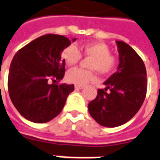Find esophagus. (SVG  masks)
<instances>
[{
	"instance_id": "obj_1",
	"label": "esophagus",
	"mask_w": 160,
	"mask_h": 160,
	"mask_svg": "<svg viewBox=\"0 0 160 160\" xmlns=\"http://www.w3.org/2000/svg\"><path fill=\"white\" fill-rule=\"evenodd\" d=\"M74 88L76 90H81L84 88V86H78V85H76V86H74Z\"/></svg>"
}]
</instances>
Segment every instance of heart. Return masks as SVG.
<instances>
[{"label":"heart","mask_w":160,"mask_h":160,"mask_svg":"<svg viewBox=\"0 0 160 160\" xmlns=\"http://www.w3.org/2000/svg\"><path fill=\"white\" fill-rule=\"evenodd\" d=\"M84 55L92 58L90 68L97 70L101 74H108L115 68L116 58L110 54V48L103 42H91L80 47ZM62 58L68 65L76 64L81 59V53L74 45H70L62 52ZM68 82L83 86L90 81L97 79L96 74L92 71L86 70L80 68H72L66 74Z\"/></svg>","instance_id":"b5f03b06"}]
</instances>
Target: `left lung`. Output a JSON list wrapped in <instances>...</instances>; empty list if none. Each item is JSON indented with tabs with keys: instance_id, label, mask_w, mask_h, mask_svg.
I'll return each mask as SVG.
<instances>
[{
	"instance_id": "1",
	"label": "left lung",
	"mask_w": 160,
	"mask_h": 160,
	"mask_svg": "<svg viewBox=\"0 0 160 160\" xmlns=\"http://www.w3.org/2000/svg\"><path fill=\"white\" fill-rule=\"evenodd\" d=\"M116 43L119 60L117 71L104 82L105 89H98L97 98L88 104L91 116L105 127L128 122L142 107L148 86L142 59L128 44Z\"/></svg>"
}]
</instances>
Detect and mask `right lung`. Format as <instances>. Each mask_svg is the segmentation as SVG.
Returning <instances> with one entry per match:
<instances>
[{
    "instance_id": "right-lung-1",
    "label": "right lung",
    "mask_w": 160,
    "mask_h": 160,
    "mask_svg": "<svg viewBox=\"0 0 160 160\" xmlns=\"http://www.w3.org/2000/svg\"><path fill=\"white\" fill-rule=\"evenodd\" d=\"M70 44L65 36L48 34L27 44L13 57L8 74V92L14 107L26 119L48 122L64 107L74 85L49 82L60 81L64 76L65 62L61 54Z\"/></svg>"
}]
</instances>
